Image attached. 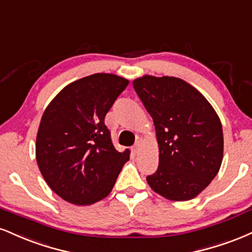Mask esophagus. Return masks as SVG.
Segmentation results:
<instances>
[{
  "instance_id": "obj_1",
  "label": "esophagus",
  "mask_w": 252,
  "mask_h": 252,
  "mask_svg": "<svg viewBox=\"0 0 252 252\" xmlns=\"http://www.w3.org/2000/svg\"><path fill=\"white\" fill-rule=\"evenodd\" d=\"M140 147H141V143H140V141H137V143H135L134 146H133L132 151H133V152L135 153V155H137V153L139 152V151H140Z\"/></svg>"
}]
</instances>
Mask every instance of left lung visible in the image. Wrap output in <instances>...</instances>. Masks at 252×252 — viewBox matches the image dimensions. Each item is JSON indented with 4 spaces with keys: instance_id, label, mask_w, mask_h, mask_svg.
<instances>
[{
    "instance_id": "8db88e82",
    "label": "left lung",
    "mask_w": 252,
    "mask_h": 252,
    "mask_svg": "<svg viewBox=\"0 0 252 252\" xmlns=\"http://www.w3.org/2000/svg\"><path fill=\"white\" fill-rule=\"evenodd\" d=\"M133 87L152 117L159 146L158 170L146 178L150 188L173 202L193 199L220 168V117L197 88L179 78L143 75Z\"/></svg>"
}]
</instances>
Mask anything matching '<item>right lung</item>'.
<instances>
[{
	"instance_id": "1",
	"label": "right lung",
	"mask_w": 252,
	"mask_h": 252,
	"mask_svg": "<svg viewBox=\"0 0 252 252\" xmlns=\"http://www.w3.org/2000/svg\"><path fill=\"white\" fill-rule=\"evenodd\" d=\"M96 73L70 82L44 109L36 135L37 166L62 199L91 205L111 193L129 150H115L105 117L128 85Z\"/></svg>"
}]
</instances>
